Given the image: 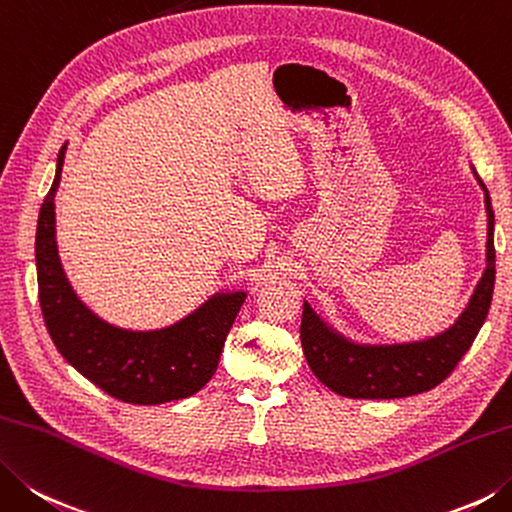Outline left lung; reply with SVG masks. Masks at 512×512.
<instances>
[{"label":"left lung","instance_id":"obj_1","mask_svg":"<svg viewBox=\"0 0 512 512\" xmlns=\"http://www.w3.org/2000/svg\"><path fill=\"white\" fill-rule=\"evenodd\" d=\"M477 180L484 189L488 214L486 269L468 307L446 332L414 343L361 345L334 332L310 303H303L301 343L305 359L316 379L332 392L350 399L412 397L437 388L470 350L486 321L495 289V214L486 185L479 176Z\"/></svg>","mask_w":512,"mask_h":512}]
</instances>
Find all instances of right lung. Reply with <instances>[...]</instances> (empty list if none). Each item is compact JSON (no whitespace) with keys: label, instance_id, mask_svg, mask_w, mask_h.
Returning <instances> with one entry per match:
<instances>
[{"label":"right lung","instance_id":"obj_1","mask_svg":"<svg viewBox=\"0 0 512 512\" xmlns=\"http://www.w3.org/2000/svg\"><path fill=\"white\" fill-rule=\"evenodd\" d=\"M64 151L66 144L57 156L55 180L44 198L35 234L37 287L48 334L77 372L124 403L156 406L191 397L214 376L247 294H214L182 321L151 332L124 330L95 316L73 292L57 256L55 191Z\"/></svg>","mask_w":512,"mask_h":512}]
</instances>
